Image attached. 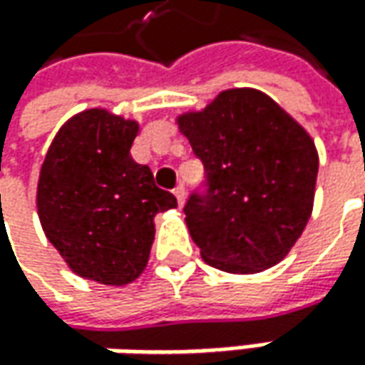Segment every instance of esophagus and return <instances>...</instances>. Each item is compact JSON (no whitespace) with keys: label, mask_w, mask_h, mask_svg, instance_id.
<instances>
[{"label":"esophagus","mask_w":365,"mask_h":365,"mask_svg":"<svg viewBox=\"0 0 365 365\" xmlns=\"http://www.w3.org/2000/svg\"><path fill=\"white\" fill-rule=\"evenodd\" d=\"M173 194H175V197H178V204L180 206H183V202H185V187H183L182 183L173 190Z\"/></svg>","instance_id":"esophagus-1"}]
</instances>
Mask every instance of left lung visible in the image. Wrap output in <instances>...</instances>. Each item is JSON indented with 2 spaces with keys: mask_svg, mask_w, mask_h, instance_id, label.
<instances>
[{
  "mask_svg": "<svg viewBox=\"0 0 365 365\" xmlns=\"http://www.w3.org/2000/svg\"><path fill=\"white\" fill-rule=\"evenodd\" d=\"M178 125L206 171V190L183 206L202 258L234 274L274 267L313 210L319 158L309 133L255 88L224 91Z\"/></svg>",
  "mask_w": 365,
  "mask_h": 365,
  "instance_id": "left-lung-1",
  "label": "left lung"
}]
</instances>
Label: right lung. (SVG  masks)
Here are the masks:
<instances>
[{
  "label": "right lung",
  "mask_w": 365,
  "mask_h": 365,
  "mask_svg": "<svg viewBox=\"0 0 365 365\" xmlns=\"http://www.w3.org/2000/svg\"><path fill=\"white\" fill-rule=\"evenodd\" d=\"M135 120L91 108L62 125L38 180L46 238L70 269L101 284H127L147 267L158 212L175 195L131 158Z\"/></svg>",
  "instance_id": "obj_1"
}]
</instances>
